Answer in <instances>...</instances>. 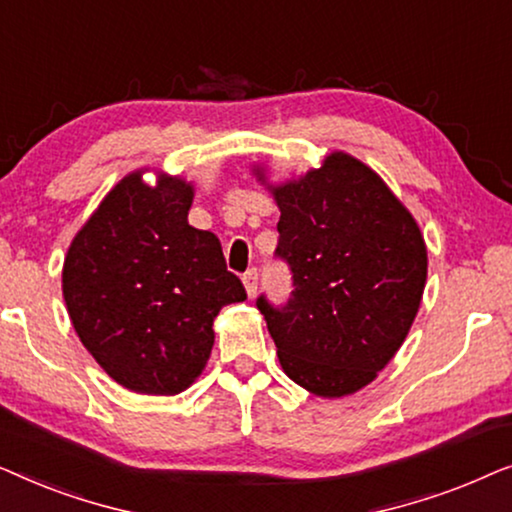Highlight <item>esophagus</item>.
Segmentation results:
<instances>
[{
  "label": "esophagus",
  "instance_id": "obj_1",
  "mask_svg": "<svg viewBox=\"0 0 512 512\" xmlns=\"http://www.w3.org/2000/svg\"><path fill=\"white\" fill-rule=\"evenodd\" d=\"M242 279H244V289H247L249 298L256 296V291H258V270L256 268H249L247 272H244Z\"/></svg>",
  "mask_w": 512,
  "mask_h": 512
}]
</instances>
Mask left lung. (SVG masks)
I'll use <instances>...</instances> for the list:
<instances>
[{"mask_svg":"<svg viewBox=\"0 0 512 512\" xmlns=\"http://www.w3.org/2000/svg\"><path fill=\"white\" fill-rule=\"evenodd\" d=\"M275 258L291 272L282 305L261 293L284 373L317 396L354 394L403 345L426 282L415 219L387 184L347 153L275 188Z\"/></svg>","mask_w":512,"mask_h":512,"instance_id":"8db88e82","label":"left lung"}]
</instances>
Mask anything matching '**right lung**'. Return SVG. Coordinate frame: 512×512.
<instances>
[{
  "label": "right lung",
  "mask_w": 512,
  "mask_h": 512,
  "mask_svg": "<svg viewBox=\"0 0 512 512\" xmlns=\"http://www.w3.org/2000/svg\"><path fill=\"white\" fill-rule=\"evenodd\" d=\"M193 188L181 179L116 184L74 237L62 296L83 347L125 389L172 396L202 373L214 319L247 291L219 237L188 226Z\"/></svg>",
  "instance_id": "right-lung-1"
}]
</instances>
